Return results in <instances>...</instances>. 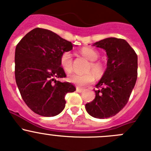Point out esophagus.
Wrapping results in <instances>:
<instances>
[{
    "instance_id": "34e87169",
    "label": "esophagus",
    "mask_w": 151,
    "mask_h": 151,
    "mask_svg": "<svg viewBox=\"0 0 151 151\" xmlns=\"http://www.w3.org/2000/svg\"><path fill=\"white\" fill-rule=\"evenodd\" d=\"M76 91L78 92V93H82V92L84 91V90L82 88H76Z\"/></svg>"
}]
</instances>
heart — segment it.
<instances>
[{
	"label": "heart",
	"mask_w": 151,
	"mask_h": 151,
	"mask_svg": "<svg viewBox=\"0 0 151 151\" xmlns=\"http://www.w3.org/2000/svg\"><path fill=\"white\" fill-rule=\"evenodd\" d=\"M81 54L86 57L88 60L92 61L90 64L89 69L91 71L99 76L103 73V66L99 62H95L98 57L99 54L94 49L88 47H85L81 50ZM60 64L63 69L66 72L69 73L73 69V56L69 51H66L63 53L60 57ZM68 80L71 83L79 86V87H85L88 85H90L94 82V76L92 73H86V74H78V73H70L68 76Z\"/></svg>",
	"instance_id": "heart-1"
}]
</instances>
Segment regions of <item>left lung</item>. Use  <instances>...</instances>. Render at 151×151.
Here are the masks:
<instances>
[{
    "label": "left lung",
    "mask_w": 151,
    "mask_h": 151,
    "mask_svg": "<svg viewBox=\"0 0 151 151\" xmlns=\"http://www.w3.org/2000/svg\"><path fill=\"white\" fill-rule=\"evenodd\" d=\"M105 50L107 64L96 87L95 98L85 104L89 115L106 119L115 116L126 105L136 83L138 56L127 41L107 38L93 44Z\"/></svg>",
    "instance_id": "1"
}]
</instances>
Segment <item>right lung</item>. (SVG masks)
Wrapping results in <instances>:
<instances>
[{"instance_id": "right-lung-1", "label": "right lung", "mask_w": 151, "mask_h": 151, "mask_svg": "<svg viewBox=\"0 0 151 151\" xmlns=\"http://www.w3.org/2000/svg\"><path fill=\"white\" fill-rule=\"evenodd\" d=\"M73 47L70 41L40 28L30 31L17 45L16 82L23 101L34 113L47 117L58 115L65 107L66 94L76 91L71 83L56 80L66 77L60 57Z\"/></svg>"}]
</instances>
